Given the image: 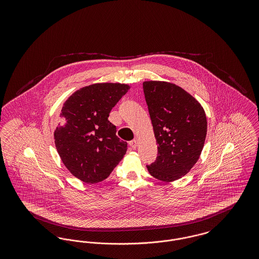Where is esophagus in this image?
I'll list each match as a JSON object with an SVG mask.
<instances>
[{
  "label": "esophagus",
  "instance_id": "obj_1",
  "mask_svg": "<svg viewBox=\"0 0 259 259\" xmlns=\"http://www.w3.org/2000/svg\"><path fill=\"white\" fill-rule=\"evenodd\" d=\"M129 145H130V147H131V148H133V149H136V148H137V145H138V142H137L136 140H133V141L129 142Z\"/></svg>",
  "mask_w": 259,
  "mask_h": 259
}]
</instances>
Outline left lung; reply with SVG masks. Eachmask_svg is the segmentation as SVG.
<instances>
[{
	"instance_id": "obj_1",
	"label": "left lung",
	"mask_w": 259,
	"mask_h": 259,
	"mask_svg": "<svg viewBox=\"0 0 259 259\" xmlns=\"http://www.w3.org/2000/svg\"><path fill=\"white\" fill-rule=\"evenodd\" d=\"M143 88L158 145L148 172L162 182H174L200 157L207 135L206 113L196 99L174 83L149 80Z\"/></svg>"
}]
</instances>
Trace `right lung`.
Here are the masks:
<instances>
[{
    "label": "right lung",
    "instance_id": "add662e5",
    "mask_svg": "<svg viewBox=\"0 0 259 259\" xmlns=\"http://www.w3.org/2000/svg\"><path fill=\"white\" fill-rule=\"evenodd\" d=\"M129 88L123 83L91 84L63 105L55 147L66 168L83 183L106 180L126 153L127 143L115 135L116 127L108 117Z\"/></svg>",
    "mask_w": 259,
    "mask_h": 259
}]
</instances>
